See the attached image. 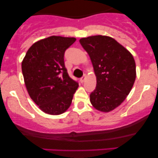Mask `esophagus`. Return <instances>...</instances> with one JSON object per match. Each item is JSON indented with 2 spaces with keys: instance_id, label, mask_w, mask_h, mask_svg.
<instances>
[{
  "instance_id": "obj_1",
  "label": "esophagus",
  "mask_w": 158,
  "mask_h": 158,
  "mask_svg": "<svg viewBox=\"0 0 158 158\" xmlns=\"http://www.w3.org/2000/svg\"><path fill=\"white\" fill-rule=\"evenodd\" d=\"M85 79H86V75H85V74H84V75L82 76V77H81V78L80 79V81L81 83H83L85 81Z\"/></svg>"
}]
</instances>
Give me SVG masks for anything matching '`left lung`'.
I'll use <instances>...</instances> for the list:
<instances>
[{"label": "left lung", "mask_w": 158, "mask_h": 158, "mask_svg": "<svg viewBox=\"0 0 158 158\" xmlns=\"http://www.w3.org/2000/svg\"><path fill=\"white\" fill-rule=\"evenodd\" d=\"M79 42L89 55L97 77V86L90 101L97 110L109 112L126 99L136 79L133 56L108 36L82 38Z\"/></svg>", "instance_id": "1"}]
</instances>
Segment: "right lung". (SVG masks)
Masks as SVG:
<instances>
[{
	"mask_svg": "<svg viewBox=\"0 0 158 158\" xmlns=\"http://www.w3.org/2000/svg\"><path fill=\"white\" fill-rule=\"evenodd\" d=\"M75 38L50 36L30 47L21 64L29 95L44 113L59 115L68 109L79 83L69 77L64 56Z\"/></svg>",
	"mask_w": 158,
	"mask_h": 158,
	"instance_id": "1",
	"label": "right lung"
}]
</instances>
